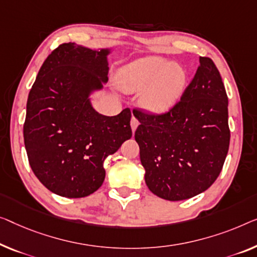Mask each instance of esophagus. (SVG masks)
Instances as JSON below:
<instances>
[{"label":"esophagus","instance_id":"1","mask_svg":"<svg viewBox=\"0 0 257 257\" xmlns=\"http://www.w3.org/2000/svg\"><path fill=\"white\" fill-rule=\"evenodd\" d=\"M139 124H140V121L137 120V118H136L135 116H133V117H132V121H130V125H132L133 133L135 132L137 127H139Z\"/></svg>","mask_w":257,"mask_h":257}]
</instances>
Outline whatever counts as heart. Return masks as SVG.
Instances as JSON below:
<instances>
[{
  "label": "heart",
  "instance_id": "heart-1",
  "mask_svg": "<svg viewBox=\"0 0 257 257\" xmlns=\"http://www.w3.org/2000/svg\"><path fill=\"white\" fill-rule=\"evenodd\" d=\"M186 72L159 56L142 57L118 72V84L125 91L142 92L141 101L152 112H163L174 104L186 85Z\"/></svg>",
  "mask_w": 257,
  "mask_h": 257
}]
</instances>
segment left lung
<instances>
[{"label": "left lung", "instance_id": "obj_1", "mask_svg": "<svg viewBox=\"0 0 257 257\" xmlns=\"http://www.w3.org/2000/svg\"><path fill=\"white\" fill-rule=\"evenodd\" d=\"M228 98L220 72L210 57L200 66L181 98L155 114L134 108L135 132L145 183L167 201L203 193L223 170L229 147Z\"/></svg>", "mask_w": 257, "mask_h": 257}]
</instances>
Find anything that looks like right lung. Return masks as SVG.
<instances>
[{"instance_id": "1", "label": "right lung", "mask_w": 257, "mask_h": 257, "mask_svg": "<svg viewBox=\"0 0 257 257\" xmlns=\"http://www.w3.org/2000/svg\"><path fill=\"white\" fill-rule=\"evenodd\" d=\"M108 51L62 44L47 56L26 104L24 144L46 188L63 197L89 196L105 180L104 162L133 135L132 112L105 116L89 93L107 80Z\"/></svg>"}]
</instances>
